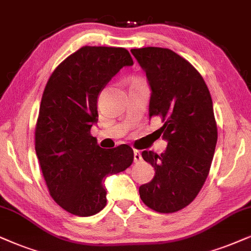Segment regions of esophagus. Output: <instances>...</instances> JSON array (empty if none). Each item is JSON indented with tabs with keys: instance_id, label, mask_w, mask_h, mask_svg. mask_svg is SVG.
<instances>
[{
	"instance_id": "obj_1",
	"label": "esophagus",
	"mask_w": 251,
	"mask_h": 251,
	"mask_svg": "<svg viewBox=\"0 0 251 251\" xmlns=\"http://www.w3.org/2000/svg\"><path fill=\"white\" fill-rule=\"evenodd\" d=\"M141 160H142V157H141L140 151L134 149V162H139V161H141Z\"/></svg>"
}]
</instances>
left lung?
Returning <instances> with one entry per match:
<instances>
[{
	"label": "left lung",
	"mask_w": 251,
	"mask_h": 251,
	"mask_svg": "<svg viewBox=\"0 0 251 251\" xmlns=\"http://www.w3.org/2000/svg\"><path fill=\"white\" fill-rule=\"evenodd\" d=\"M131 52L151 90L149 119H162L158 131L168 142L161 155L142 151L155 175L139 193L151 210L173 213L196 198L210 173L218 140L213 103L201 75L171 50L144 47Z\"/></svg>",
	"instance_id": "8db88e82"
}]
</instances>
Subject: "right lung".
<instances>
[{"instance_id": "1", "label": "right lung", "mask_w": 251, "mask_h": 251, "mask_svg": "<svg viewBox=\"0 0 251 251\" xmlns=\"http://www.w3.org/2000/svg\"><path fill=\"white\" fill-rule=\"evenodd\" d=\"M122 47L84 46L50 75L36 126V153L50 196L63 210L90 217L106 205V177L133 162V149H103L91 136L100 91L123 67L132 66Z\"/></svg>"}]
</instances>
